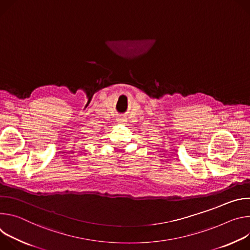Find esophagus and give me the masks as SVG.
Instances as JSON below:
<instances>
[{
  "mask_svg": "<svg viewBox=\"0 0 250 250\" xmlns=\"http://www.w3.org/2000/svg\"><path fill=\"white\" fill-rule=\"evenodd\" d=\"M117 121H118V123H121V124H125L126 123V118L125 117H120V118H118L117 119Z\"/></svg>",
  "mask_w": 250,
  "mask_h": 250,
  "instance_id": "obj_1",
  "label": "esophagus"
}]
</instances>
